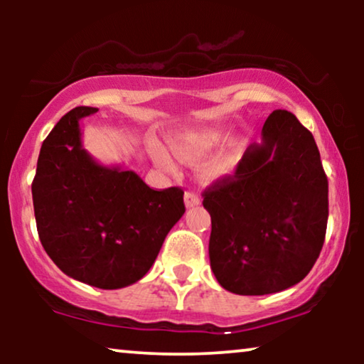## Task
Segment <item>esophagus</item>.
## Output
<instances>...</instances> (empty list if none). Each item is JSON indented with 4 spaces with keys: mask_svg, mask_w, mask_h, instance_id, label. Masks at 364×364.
I'll return each instance as SVG.
<instances>
[{
    "mask_svg": "<svg viewBox=\"0 0 364 364\" xmlns=\"http://www.w3.org/2000/svg\"><path fill=\"white\" fill-rule=\"evenodd\" d=\"M183 198H186V207L191 208V207H197L198 203H200V197L197 196L196 192H186V196H183Z\"/></svg>",
    "mask_w": 364,
    "mask_h": 364,
    "instance_id": "obj_1",
    "label": "esophagus"
}]
</instances>
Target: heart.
<instances>
[{"label": "heart", "mask_w": 364, "mask_h": 364, "mask_svg": "<svg viewBox=\"0 0 364 364\" xmlns=\"http://www.w3.org/2000/svg\"><path fill=\"white\" fill-rule=\"evenodd\" d=\"M225 141V136L218 131H198V132H187L183 136H178L172 144L173 154L187 164H197L202 159H205L208 154H212L220 144ZM243 144H237L230 149L218 152L210 161L205 162L202 167V178L207 182L220 181V178L230 177L235 173L238 162L242 159ZM154 159L159 166L167 168V171H176V164L171 156L161 147L154 149Z\"/></svg>", "instance_id": "1"}]
</instances>
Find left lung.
Returning <instances> with one entry per match:
<instances>
[{"label":"left lung","mask_w":364,"mask_h":364,"mask_svg":"<svg viewBox=\"0 0 364 364\" xmlns=\"http://www.w3.org/2000/svg\"><path fill=\"white\" fill-rule=\"evenodd\" d=\"M210 267L237 295H268L301 282L325 242L328 178L315 139L291 112L273 111L232 177L208 187Z\"/></svg>","instance_id":"left-lung-1"}]
</instances>
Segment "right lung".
<instances>
[{"instance_id": "add662e5", "label": "right lung", "mask_w": 364, "mask_h": 364, "mask_svg": "<svg viewBox=\"0 0 364 364\" xmlns=\"http://www.w3.org/2000/svg\"><path fill=\"white\" fill-rule=\"evenodd\" d=\"M76 107L44 139L34 176L33 205L44 250L59 270L102 290L141 280L171 228L186 212L178 187L154 191L134 171L107 167L82 147Z\"/></svg>"}]
</instances>
